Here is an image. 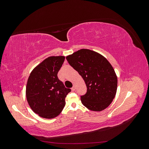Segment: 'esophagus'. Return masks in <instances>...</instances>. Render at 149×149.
Listing matches in <instances>:
<instances>
[{"mask_svg": "<svg viewBox=\"0 0 149 149\" xmlns=\"http://www.w3.org/2000/svg\"><path fill=\"white\" fill-rule=\"evenodd\" d=\"M75 89H76V86H73V87L71 88V91H74Z\"/></svg>", "mask_w": 149, "mask_h": 149, "instance_id": "esophagus-1", "label": "esophagus"}]
</instances>
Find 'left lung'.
<instances>
[{"label":"left lung","mask_w":149,"mask_h":149,"mask_svg":"<svg viewBox=\"0 0 149 149\" xmlns=\"http://www.w3.org/2000/svg\"><path fill=\"white\" fill-rule=\"evenodd\" d=\"M66 58L86 85V93L81 96L83 104L93 111L105 109L114 100L118 87V78L110 63L88 49H79Z\"/></svg>","instance_id":"left-lung-1"}]
</instances>
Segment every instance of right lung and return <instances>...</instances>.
Segmentation results:
<instances>
[{
    "label": "right lung",
    "mask_w": 149,
    "mask_h": 149,
    "mask_svg": "<svg viewBox=\"0 0 149 149\" xmlns=\"http://www.w3.org/2000/svg\"><path fill=\"white\" fill-rule=\"evenodd\" d=\"M65 57L50 56L31 72L26 87L28 103L36 114L46 119L59 115L65 106V97L71 89L65 88L58 73Z\"/></svg>",
    "instance_id": "add662e5"
}]
</instances>
